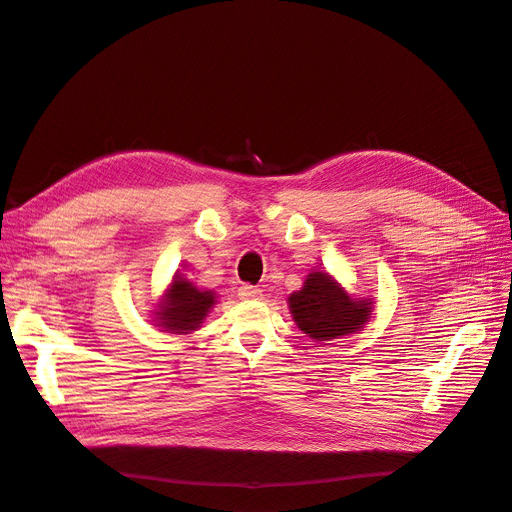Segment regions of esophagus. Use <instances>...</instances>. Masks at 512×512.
<instances>
[{
    "instance_id": "esophagus-1",
    "label": "esophagus",
    "mask_w": 512,
    "mask_h": 512,
    "mask_svg": "<svg viewBox=\"0 0 512 512\" xmlns=\"http://www.w3.org/2000/svg\"><path fill=\"white\" fill-rule=\"evenodd\" d=\"M238 297L245 299V301H257L263 297V290L259 286H253V284H242L238 288Z\"/></svg>"
}]
</instances>
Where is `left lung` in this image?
Masks as SVG:
<instances>
[{"label":"left lung","mask_w":512,"mask_h":512,"mask_svg":"<svg viewBox=\"0 0 512 512\" xmlns=\"http://www.w3.org/2000/svg\"><path fill=\"white\" fill-rule=\"evenodd\" d=\"M290 311L297 326L313 340H332L357 332L371 315V305L353 301L324 272L307 276L305 286L290 294Z\"/></svg>","instance_id":"8db88e82"}]
</instances>
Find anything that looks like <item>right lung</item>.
<instances>
[{
    "mask_svg": "<svg viewBox=\"0 0 512 512\" xmlns=\"http://www.w3.org/2000/svg\"><path fill=\"white\" fill-rule=\"evenodd\" d=\"M213 305V294L209 290H199L186 278H176L170 286L166 301L161 303L159 321L161 326L174 334H186L199 328L201 319Z\"/></svg>",
    "mask_w": 512,
    "mask_h": 512,
    "instance_id": "obj_1",
    "label": "right lung"
}]
</instances>
